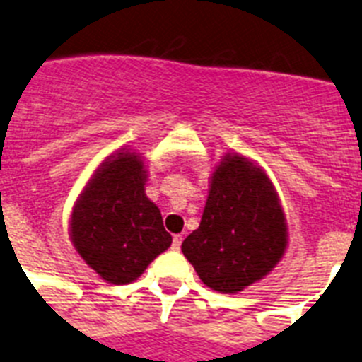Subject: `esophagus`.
Listing matches in <instances>:
<instances>
[{"label":"esophagus","mask_w":362,"mask_h":362,"mask_svg":"<svg viewBox=\"0 0 362 362\" xmlns=\"http://www.w3.org/2000/svg\"><path fill=\"white\" fill-rule=\"evenodd\" d=\"M181 242H183V237H181V235H174V238H172V250L179 251V247H181Z\"/></svg>","instance_id":"34e87169"}]
</instances>
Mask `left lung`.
<instances>
[{
  "instance_id": "left-lung-1",
  "label": "left lung",
  "mask_w": 362,
  "mask_h": 362,
  "mask_svg": "<svg viewBox=\"0 0 362 362\" xmlns=\"http://www.w3.org/2000/svg\"><path fill=\"white\" fill-rule=\"evenodd\" d=\"M287 218L269 175L238 152L210 175L201 224L181 244L206 287L237 294L276 267L287 250Z\"/></svg>"
}]
</instances>
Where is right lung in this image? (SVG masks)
<instances>
[{
	"label": "right lung",
	"mask_w": 362,
	"mask_h": 362,
	"mask_svg": "<svg viewBox=\"0 0 362 362\" xmlns=\"http://www.w3.org/2000/svg\"><path fill=\"white\" fill-rule=\"evenodd\" d=\"M145 183L144 156L120 148L102 161L73 206L69 238L75 251L107 284L138 280L172 244Z\"/></svg>",
	"instance_id": "right-lung-1"
}]
</instances>
